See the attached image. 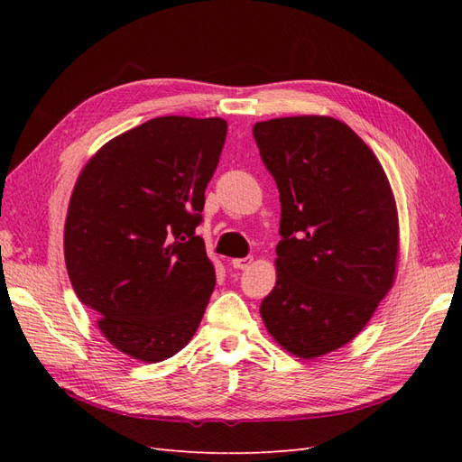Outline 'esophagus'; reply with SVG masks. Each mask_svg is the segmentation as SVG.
<instances>
[{"instance_id": "esophagus-1", "label": "esophagus", "mask_w": 462, "mask_h": 462, "mask_svg": "<svg viewBox=\"0 0 462 462\" xmlns=\"http://www.w3.org/2000/svg\"><path fill=\"white\" fill-rule=\"evenodd\" d=\"M250 263H253V256H246V258H235V260H231V265H233L235 270H246Z\"/></svg>"}]
</instances>
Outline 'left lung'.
Listing matches in <instances>:
<instances>
[{"mask_svg":"<svg viewBox=\"0 0 462 462\" xmlns=\"http://www.w3.org/2000/svg\"><path fill=\"white\" fill-rule=\"evenodd\" d=\"M253 134L282 202L277 282L260 304L265 329L300 358L337 351L395 279L399 219L387 175L333 117L260 121Z\"/></svg>","mask_w":462,"mask_h":462,"instance_id":"left-lung-1","label":"left lung"}]
</instances>
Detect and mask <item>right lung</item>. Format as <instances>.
<instances>
[{"instance_id": "add662e5", "label": "right lung", "mask_w": 462, "mask_h": 462, "mask_svg": "<svg viewBox=\"0 0 462 462\" xmlns=\"http://www.w3.org/2000/svg\"><path fill=\"white\" fill-rule=\"evenodd\" d=\"M227 121L167 116L111 138L80 171L63 248L79 300L104 337L143 362L199 329L216 270L194 233Z\"/></svg>"}]
</instances>
